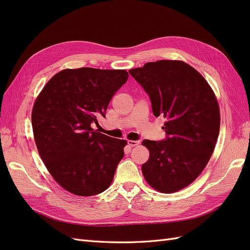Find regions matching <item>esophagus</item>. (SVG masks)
Returning <instances> with one entry per match:
<instances>
[{"label":"esophagus","instance_id":"34e87169","mask_svg":"<svg viewBox=\"0 0 250 250\" xmlns=\"http://www.w3.org/2000/svg\"><path fill=\"white\" fill-rule=\"evenodd\" d=\"M140 144V142L139 141H128V145H129L130 147H135V146H138Z\"/></svg>","mask_w":250,"mask_h":250}]
</instances>
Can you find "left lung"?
<instances>
[{"mask_svg":"<svg viewBox=\"0 0 250 250\" xmlns=\"http://www.w3.org/2000/svg\"><path fill=\"white\" fill-rule=\"evenodd\" d=\"M149 95L155 117L166 119L165 141L144 140L149 160L142 172L165 194L190 186L206 168L220 130V109L202 75L181 60H158L129 70Z\"/></svg>","mask_w":250,"mask_h":250,"instance_id":"obj_1","label":"left lung"}]
</instances>
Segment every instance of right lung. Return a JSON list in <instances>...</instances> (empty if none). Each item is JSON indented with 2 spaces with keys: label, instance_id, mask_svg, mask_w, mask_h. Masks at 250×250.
Segmentation results:
<instances>
[{
  "label": "right lung",
  "instance_id": "1",
  "mask_svg": "<svg viewBox=\"0 0 250 250\" xmlns=\"http://www.w3.org/2000/svg\"><path fill=\"white\" fill-rule=\"evenodd\" d=\"M127 79L125 70L65 69L37 96L31 115L34 141L46 168L65 191L93 196L111 185L127 142L90 125L98 124V116L105 117Z\"/></svg>",
  "mask_w": 250,
  "mask_h": 250
}]
</instances>
